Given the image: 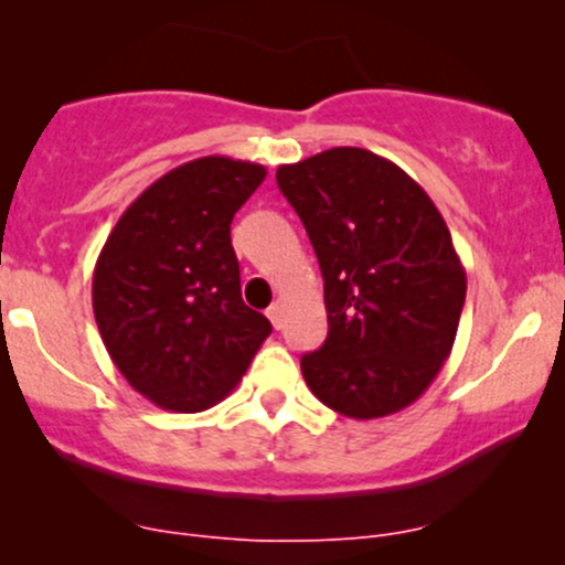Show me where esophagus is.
Here are the masks:
<instances>
[{
  "label": "esophagus",
  "mask_w": 565,
  "mask_h": 565,
  "mask_svg": "<svg viewBox=\"0 0 565 565\" xmlns=\"http://www.w3.org/2000/svg\"><path fill=\"white\" fill-rule=\"evenodd\" d=\"M268 319H270V323H274L276 329L284 327V305L281 302L270 305V308H268Z\"/></svg>",
  "instance_id": "34e87169"
}]
</instances>
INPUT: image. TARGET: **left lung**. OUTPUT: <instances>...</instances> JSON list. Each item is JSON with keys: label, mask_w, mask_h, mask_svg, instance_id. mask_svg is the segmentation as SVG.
<instances>
[{"label": "left lung", "mask_w": 565, "mask_h": 565, "mask_svg": "<svg viewBox=\"0 0 565 565\" xmlns=\"http://www.w3.org/2000/svg\"><path fill=\"white\" fill-rule=\"evenodd\" d=\"M323 276L329 334L300 361L310 393L353 419L401 412L449 359L468 278L430 196L366 148L281 164Z\"/></svg>", "instance_id": "1"}]
</instances>
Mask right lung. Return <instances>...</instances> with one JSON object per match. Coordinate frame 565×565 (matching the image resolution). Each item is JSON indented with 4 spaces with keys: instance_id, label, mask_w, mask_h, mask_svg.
Returning a JSON list of instances; mask_svg holds the SVG:
<instances>
[{
    "instance_id": "right-lung-1",
    "label": "right lung",
    "mask_w": 565,
    "mask_h": 565,
    "mask_svg": "<svg viewBox=\"0 0 565 565\" xmlns=\"http://www.w3.org/2000/svg\"><path fill=\"white\" fill-rule=\"evenodd\" d=\"M265 167L204 157L148 185L114 225L93 276L103 345L125 380L170 412H204L252 364L270 321L242 300L233 215Z\"/></svg>"
}]
</instances>
